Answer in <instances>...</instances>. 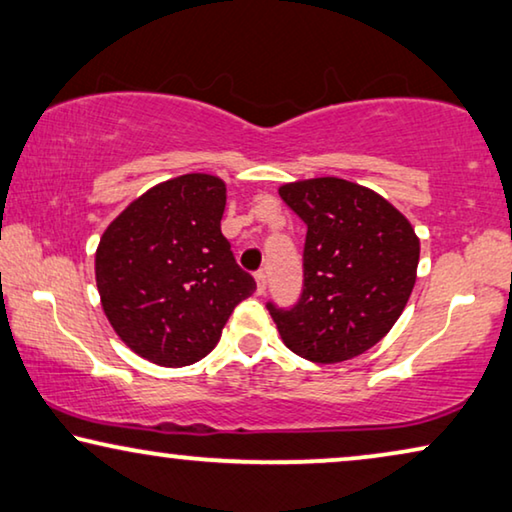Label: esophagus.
<instances>
[{
    "instance_id": "1",
    "label": "esophagus",
    "mask_w": 512,
    "mask_h": 512,
    "mask_svg": "<svg viewBox=\"0 0 512 512\" xmlns=\"http://www.w3.org/2000/svg\"><path fill=\"white\" fill-rule=\"evenodd\" d=\"M254 277H256V293L263 295L265 288H268V274H265L263 270H258Z\"/></svg>"
}]
</instances>
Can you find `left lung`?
<instances>
[{"label": "left lung", "instance_id": "obj_1", "mask_svg": "<svg viewBox=\"0 0 512 512\" xmlns=\"http://www.w3.org/2000/svg\"><path fill=\"white\" fill-rule=\"evenodd\" d=\"M279 196L307 226L298 302H268L281 339L321 365L369 351L409 302L420 258L416 231L376 191L339 177L284 184Z\"/></svg>", "mask_w": 512, "mask_h": 512}]
</instances>
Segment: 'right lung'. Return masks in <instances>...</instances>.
I'll return each mask as SVG.
<instances>
[{
	"mask_svg": "<svg viewBox=\"0 0 512 512\" xmlns=\"http://www.w3.org/2000/svg\"><path fill=\"white\" fill-rule=\"evenodd\" d=\"M226 184L189 173L161 182L106 228L96 286L117 335L161 367L194 365L256 281L221 235Z\"/></svg>",
	"mask_w": 512,
	"mask_h": 512,
	"instance_id": "1",
	"label": "right lung"
}]
</instances>
